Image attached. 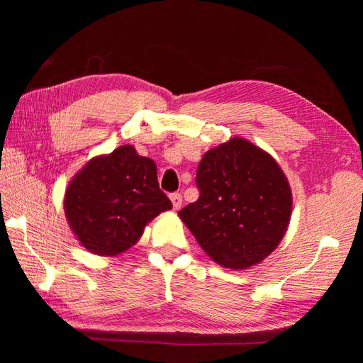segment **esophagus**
<instances>
[{
  "instance_id": "1",
  "label": "esophagus",
  "mask_w": 363,
  "mask_h": 363,
  "mask_svg": "<svg viewBox=\"0 0 363 363\" xmlns=\"http://www.w3.org/2000/svg\"><path fill=\"white\" fill-rule=\"evenodd\" d=\"M169 199H172L174 211H179L181 206H182V196H181V194H172V195H169Z\"/></svg>"
}]
</instances>
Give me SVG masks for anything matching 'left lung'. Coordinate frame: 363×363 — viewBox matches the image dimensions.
Wrapping results in <instances>:
<instances>
[{
  "label": "left lung",
  "mask_w": 363,
  "mask_h": 363,
  "mask_svg": "<svg viewBox=\"0 0 363 363\" xmlns=\"http://www.w3.org/2000/svg\"><path fill=\"white\" fill-rule=\"evenodd\" d=\"M196 186L199 198L177 213L213 262L248 269L277 248L293 198L287 177L267 151L246 138H229L204 154Z\"/></svg>",
  "instance_id": "left-lung-1"
}]
</instances>
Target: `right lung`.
<instances>
[{
    "instance_id": "obj_1",
    "label": "right lung",
    "mask_w": 363,
    "mask_h": 363,
    "mask_svg": "<svg viewBox=\"0 0 363 363\" xmlns=\"http://www.w3.org/2000/svg\"><path fill=\"white\" fill-rule=\"evenodd\" d=\"M172 201L159 189L157 167L133 145L90 159L68 184L64 211L79 243L96 256L113 257L143 235L145 226Z\"/></svg>"
}]
</instances>
